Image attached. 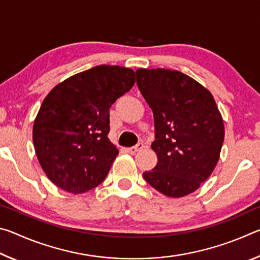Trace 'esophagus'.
<instances>
[{
    "label": "esophagus",
    "mask_w": 260,
    "mask_h": 260,
    "mask_svg": "<svg viewBox=\"0 0 260 260\" xmlns=\"http://www.w3.org/2000/svg\"><path fill=\"white\" fill-rule=\"evenodd\" d=\"M143 148H144L143 143H138V144H136V146H134V147H131V148L127 149V152L131 153V155H134V153H136L138 151L142 150Z\"/></svg>",
    "instance_id": "34e87169"
}]
</instances>
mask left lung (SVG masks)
<instances>
[{"label": "left lung", "instance_id": "left-lung-1", "mask_svg": "<svg viewBox=\"0 0 260 260\" xmlns=\"http://www.w3.org/2000/svg\"><path fill=\"white\" fill-rule=\"evenodd\" d=\"M136 83L151 108L158 161L143 178L162 195L187 196L201 187L220 157L223 120L210 90L187 74L139 69Z\"/></svg>", "mask_w": 260, "mask_h": 260}]
</instances>
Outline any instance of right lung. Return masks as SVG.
Returning <instances> with one entry per match:
<instances>
[{
  "label": "right lung",
  "instance_id": "right-lung-1",
  "mask_svg": "<svg viewBox=\"0 0 260 260\" xmlns=\"http://www.w3.org/2000/svg\"><path fill=\"white\" fill-rule=\"evenodd\" d=\"M134 83L132 69L99 65L49 91L34 119L33 143L52 183L78 195L103 181L119 153L108 138L110 108Z\"/></svg>",
  "mask_w": 260,
  "mask_h": 260
}]
</instances>
